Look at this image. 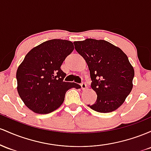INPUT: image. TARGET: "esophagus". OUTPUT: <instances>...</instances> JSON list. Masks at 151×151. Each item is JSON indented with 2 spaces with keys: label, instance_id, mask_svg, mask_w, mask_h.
<instances>
[{
  "label": "esophagus",
  "instance_id": "obj_1",
  "mask_svg": "<svg viewBox=\"0 0 151 151\" xmlns=\"http://www.w3.org/2000/svg\"><path fill=\"white\" fill-rule=\"evenodd\" d=\"M81 88H82L83 90L86 89V83H84V82L81 83Z\"/></svg>",
  "mask_w": 151,
  "mask_h": 151
}]
</instances>
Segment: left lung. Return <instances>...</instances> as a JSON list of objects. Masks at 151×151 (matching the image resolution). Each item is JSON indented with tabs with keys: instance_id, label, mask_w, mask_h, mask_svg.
Returning <instances> with one entry per match:
<instances>
[{
	"instance_id": "left-lung-1",
	"label": "left lung",
	"mask_w": 151,
	"mask_h": 151,
	"mask_svg": "<svg viewBox=\"0 0 151 151\" xmlns=\"http://www.w3.org/2000/svg\"><path fill=\"white\" fill-rule=\"evenodd\" d=\"M75 49L85 59L97 100L91 109L111 113L124 103L133 88L134 69L121 48L104 40L88 38L74 42Z\"/></svg>"
}]
</instances>
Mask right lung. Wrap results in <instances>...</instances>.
<instances>
[{"label":"right lung","instance_id":"right-lung-1","mask_svg":"<svg viewBox=\"0 0 151 151\" xmlns=\"http://www.w3.org/2000/svg\"><path fill=\"white\" fill-rule=\"evenodd\" d=\"M72 42L53 39L33 48L18 68L16 79L18 94L30 110L48 114L62 105L65 93L76 83L65 82L66 73L60 68L65 58L73 50Z\"/></svg>","mask_w":151,"mask_h":151}]
</instances>
